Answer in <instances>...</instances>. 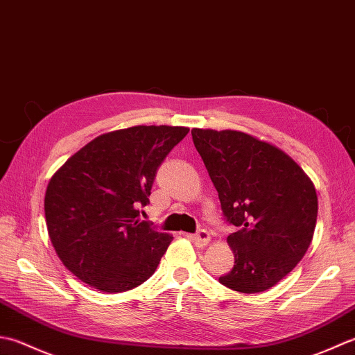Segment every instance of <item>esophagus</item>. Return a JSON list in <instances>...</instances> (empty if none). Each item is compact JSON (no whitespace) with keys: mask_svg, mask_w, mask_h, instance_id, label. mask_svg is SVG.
Listing matches in <instances>:
<instances>
[{"mask_svg":"<svg viewBox=\"0 0 355 355\" xmlns=\"http://www.w3.org/2000/svg\"><path fill=\"white\" fill-rule=\"evenodd\" d=\"M209 233L208 231H205V230H199L196 234H193L191 236V241H193V243L196 245V247H200V248H204V247H207V245L209 243Z\"/></svg>","mask_w":355,"mask_h":355,"instance_id":"esophagus-1","label":"esophagus"}]
</instances>
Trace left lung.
<instances>
[{"label":"left lung","mask_w":355,"mask_h":355,"mask_svg":"<svg viewBox=\"0 0 355 355\" xmlns=\"http://www.w3.org/2000/svg\"><path fill=\"white\" fill-rule=\"evenodd\" d=\"M191 136L223 218L241 228L227 239L234 266L219 282L245 294L266 291L313 241L319 209L313 180L285 151L248 133L193 128Z\"/></svg>","instance_id":"left-lung-1"}]
</instances>
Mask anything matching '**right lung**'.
Segmentation results:
<instances>
[{"mask_svg": "<svg viewBox=\"0 0 355 355\" xmlns=\"http://www.w3.org/2000/svg\"><path fill=\"white\" fill-rule=\"evenodd\" d=\"M190 128L135 125L101 135L69 157L44 198L47 231L64 266L104 293L151 277L173 236L139 220L159 165Z\"/></svg>", "mask_w": 355, "mask_h": 355, "instance_id": "add662e5", "label": "right lung"}]
</instances>
